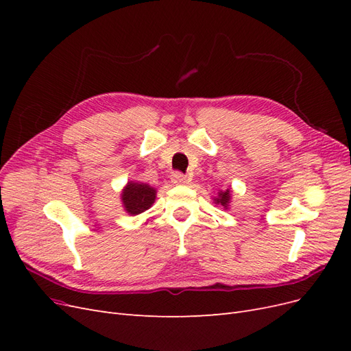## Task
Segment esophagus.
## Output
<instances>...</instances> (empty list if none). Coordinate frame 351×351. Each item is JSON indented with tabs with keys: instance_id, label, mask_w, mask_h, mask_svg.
<instances>
[{
	"instance_id": "34e87169",
	"label": "esophagus",
	"mask_w": 351,
	"mask_h": 351,
	"mask_svg": "<svg viewBox=\"0 0 351 351\" xmlns=\"http://www.w3.org/2000/svg\"><path fill=\"white\" fill-rule=\"evenodd\" d=\"M171 182H173L174 184H180V186H184V184L189 183L187 178H186L182 173H174L173 177H171Z\"/></svg>"
}]
</instances>
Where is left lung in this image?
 Returning <instances> with one entry per match:
<instances>
[{"label":"left lung","mask_w":351,"mask_h":351,"mask_svg":"<svg viewBox=\"0 0 351 351\" xmlns=\"http://www.w3.org/2000/svg\"><path fill=\"white\" fill-rule=\"evenodd\" d=\"M231 193H232L231 189L218 190V195L212 197V199H214V204L222 206L224 209H228V208H230V204H231V197H232Z\"/></svg>","instance_id":"obj_1"}]
</instances>
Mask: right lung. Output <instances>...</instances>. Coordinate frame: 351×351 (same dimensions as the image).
<instances>
[{"label":"right lung","instance_id":"add662e5","mask_svg":"<svg viewBox=\"0 0 351 351\" xmlns=\"http://www.w3.org/2000/svg\"><path fill=\"white\" fill-rule=\"evenodd\" d=\"M120 199L127 214L134 217L154 205L156 199V189L142 182H127L121 190Z\"/></svg>","mask_w":351,"mask_h":351}]
</instances>
